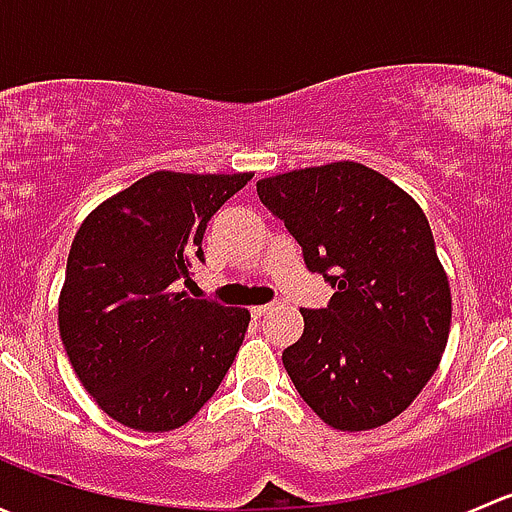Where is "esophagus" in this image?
Here are the masks:
<instances>
[{"label":"esophagus","instance_id":"esophagus-1","mask_svg":"<svg viewBox=\"0 0 512 512\" xmlns=\"http://www.w3.org/2000/svg\"><path fill=\"white\" fill-rule=\"evenodd\" d=\"M277 304H260V307H252V317H265V314L275 312Z\"/></svg>","mask_w":512,"mask_h":512}]
</instances>
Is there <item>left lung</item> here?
I'll use <instances>...</instances> for the list:
<instances>
[{"label":"left lung","mask_w":512,"mask_h":512,"mask_svg":"<svg viewBox=\"0 0 512 512\" xmlns=\"http://www.w3.org/2000/svg\"><path fill=\"white\" fill-rule=\"evenodd\" d=\"M262 205L299 242L304 265L337 292L302 309L282 352L294 389L339 431L384 426L421 394L451 329V287L411 195L361 163L257 180Z\"/></svg>","instance_id":"obj_1"}]
</instances>
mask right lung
<instances>
[{
    "label": "right lung",
    "instance_id": "add662e5",
    "mask_svg": "<svg viewBox=\"0 0 512 512\" xmlns=\"http://www.w3.org/2000/svg\"><path fill=\"white\" fill-rule=\"evenodd\" d=\"M250 178L158 170L81 223L66 262L59 332L79 381L113 421L173 431L225 379L250 312L178 287L205 262L210 218Z\"/></svg>",
    "mask_w": 512,
    "mask_h": 512
}]
</instances>
